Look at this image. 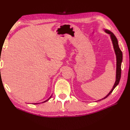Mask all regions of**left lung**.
<instances>
[{"instance_id": "1", "label": "left lung", "mask_w": 130, "mask_h": 130, "mask_svg": "<svg viewBox=\"0 0 130 130\" xmlns=\"http://www.w3.org/2000/svg\"><path fill=\"white\" fill-rule=\"evenodd\" d=\"M105 31L107 33H108V34L110 35L111 39H112V41L113 46H114L115 52H116V57H117L116 81V83L114 84V87H113L110 92H109V94H108L105 97H104V98H102V99L100 100H104L107 97H108V96L109 95V94H111V92H112L115 88L117 87V85H118V84H119V82L120 81V78H121V62L122 61V51H121V49H120L119 46H118V41H117V38L116 37V36L114 35V34H113L112 32H111V31H109V30H105Z\"/></svg>"}]
</instances>
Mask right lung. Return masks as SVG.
<instances>
[{"mask_svg": "<svg viewBox=\"0 0 130 130\" xmlns=\"http://www.w3.org/2000/svg\"><path fill=\"white\" fill-rule=\"evenodd\" d=\"M51 96H52V95H51V96H50V97H49V98H48V99H47V100H46V101H44V102H46V101H48V100H49V99H50V98H51ZM37 104H38V103H37ZM36 104V103H35V104Z\"/></svg>", "mask_w": 130, "mask_h": 130, "instance_id": "1", "label": "right lung"}]
</instances>
